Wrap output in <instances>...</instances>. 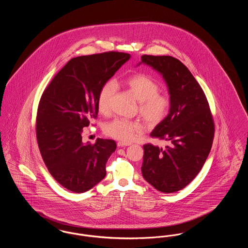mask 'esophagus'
Wrapping results in <instances>:
<instances>
[{
    "instance_id": "obj_1",
    "label": "esophagus",
    "mask_w": 248,
    "mask_h": 248,
    "mask_svg": "<svg viewBox=\"0 0 248 248\" xmlns=\"http://www.w3.org/2000/svg\"><path fill=\"white\" fill-rule=\"evenodd\" d=\"M130 145H131L130 143H124V142H118V143H117V146H118V148L127 147V146H130Z\"/></svg>"
}]
</instances>
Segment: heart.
Returning <instances> with one entry per match:
<instances>
[{
	"mask_svg": "<svg viewBox=\"0 0 248 248\" xmlns=\"http://www.w3.org/2000/svg\"><path fill=\"white\" fill-rule=\"evenodd\" d=\"M128 91L139 101V112L148 127H155L168 116L172 100L169 95L161 94V86L157 81L146 74H135L125 80ZM117 91V83L108 80L98 91L96 105L98 111L107 115L110 111L111 101ZM143 124L139 121L116 118L104 125L107 136L120 141L129 142L143 132Z\"/></svg>",
	"mask_w": 248,
	"mask_h": 248,
	"instance_id": "heart-1",
	"label": "heart"
}]
</instances>
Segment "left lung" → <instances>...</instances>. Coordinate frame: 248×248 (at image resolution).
Wrapping results in <instances>:
<instances>
[{
  "label": "left lung",
  "mask_w": 248,
  "mask_h": 248,
  "mask_svg": "<svg viewBox=\"0 0 248 248\" xmlns=\"http://www.w3.org/2000/svg\"><path fill=\"white\" fill-rule=\"evenodd\" d=\"M141 62L167 83L171 109L151 136L170 141L165 149L145 144L142 176L165 193L184 189L198 175L212 148L215 124L207 98L188 68L170 56L143 55Z\"/></svg>",
  "instance_id": "left-lung-1"
}]
</instances>
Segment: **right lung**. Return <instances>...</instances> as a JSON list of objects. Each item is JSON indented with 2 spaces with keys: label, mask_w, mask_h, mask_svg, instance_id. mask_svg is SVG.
I'll list each match as a JSON object with an SVG mask.
<instances>
[{
  "label": "right lung",
  "mask_w": 248,
  "mask_h": 248,
  "mask_svg": "<svg viewBox=\"0 0 248 248\" xmlns=\"http://www.w3.org/2000/svg\"><path fill=\"white\" fill-rule=\"evenodd\" d=\"M129 59V54L115 51L71 59L41 96L36 117L40 153L49 173L73 192L92 189L106 176L116 143L97 139L83 144L82 132L97 117L101 85Z\"/></svg>",
  "instance_id": "right-lung-1"
}]
</instances>
